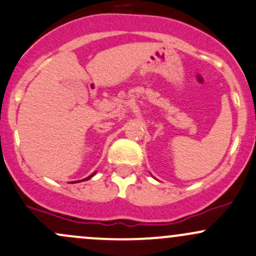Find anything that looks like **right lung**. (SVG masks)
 I'll return each instance as SVG.
<instances>
[{
  "label": "right lung",
  "instance_id": "obj_1",
  "mask_svg": "<svg viewBox=\"0 0 256 256\" xmlns=\"http://www.w3.org/2000/svg\"><path fill=\"white\" fill-rule=\"evenodd\" d=\"M96 172H94V173H92V174H90V176H87V178H86V179H83V180H80V182H86V180H90V178H92V176H96ZM72 184H74V182H72Z\"/></svg>",
  "mask_w": 256,
  "mask_h": 256
}]
</instances>
